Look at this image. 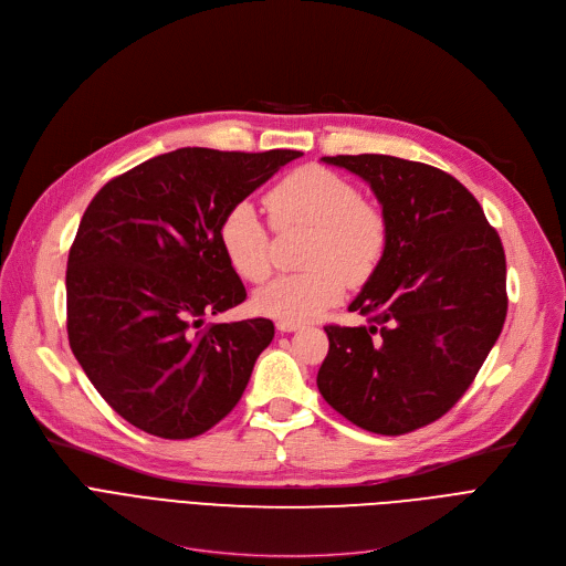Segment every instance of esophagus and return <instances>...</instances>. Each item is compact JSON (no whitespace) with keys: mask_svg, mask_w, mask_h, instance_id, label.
<instances>
[{"mask_svg":"<svg viewBox=\"0 0 566 566\" xmlns=\"http://www.w3.org/2000/svg\"><path fill=\"white\" fill-rule=\"evenodd\" d=\"M277 331H280V333H295V331H301V323H293V321H277Z\"/></svg>","mask_w":566,"mask_h":566,"instance_id":"esophagus-1","label":"esophagus"}]
</instances>
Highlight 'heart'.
Segmentation results:
<instances>
[{
  "instance_id": "1",
  "label": "heart",
  "mask_w": 566,
  "mask_h": 566,
  "mask_svg": "<svg viewBox=\"0 0 566 566\" xmlns=\"http://www.w3.org/2000/svg\"><path fill=\"white\" fill-rule=\"evenodd\" d=\"M277 231L312 229L305 263L310 273L282 275L256 291L254 310L303 323L335 303L350 286L365 284L380 265L390 224L380 208L363 199L346 176L318 165L286 174L265 195ZM220 245L238 277L259 284L273 271V238L256 208L233 206L220 227Z\"/></svg>"
}]
</instances>
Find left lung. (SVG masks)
<instances>
[{
    "instance_id": "1",
    "label": "left lung",
    "mask_w": 566,
    "mask_h": 566,
    "mask_svg": "<svg viewBox=\"0 0 566 566\" xmlns=\"http://www.w3.org/2000/svg\"><path fill=\"white\" fill-rule=\"evenodd\" d=\"M363 176L390 224L388 250L350 312L325 325L321 397L355 427L403 436L440 420L472 385L507 316V261L480 201L438 167L328 156Z\"/></svg>"
}]
</instances>
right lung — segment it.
Masks as SVG:
<instances>
[{"instance_id":"add662e5","label":"right lung","mask_w":566,"mask_h":566,"mask_svg":"<svg viewBox=\"0 0 566 566\" xmlns=\"http://www.w3.org/2000/svg\"><path fill=\"white\" fill-rule=\"evenodd\" d=\"M301 156L176 148L114 176L86 206L69 252V342L98 395L133 427L188 440L241 401L275 325H203L248 298L220 227Z\"/></svg>"}]
</instances>
